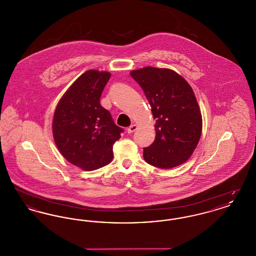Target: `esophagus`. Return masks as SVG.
<instances>
[{
  "instance_id": "obj_1",
  "label": "esophagus",
  "mask_w": 256,
  "mask_h": 256,
  "mask_svg": "<svg viewBox=\"0 0 256 256\" xmlns=\"http://www.w3.org/2000/svg\"><path fill=\"white\" fill-rule=\"evenodd\" d=\"M136 130H137V124H132L126 130H128V134H132Z\"/></svg>"
}]
</instances>
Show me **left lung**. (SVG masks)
I'll list each match as a JSON object with an SVG mask.
<instances>
[{
  "label": "left lung",
  "instance_id": "1",
  "mask_svg": "<svg viewBox=\"0 0 256 256\" xmlns=\"http://www.w3.org/2000/svg\"><path fill=\"white\" fill-rule=\"evenodd\" d=\"M130 76L143 89L156 119V139L144 148L146 163L170 169L191 158L198 144L202 118L194 91L180 74L168 68L144 67Z\"/></svg>",
  "mask_w": 256,
  "mask_h": 256
}]
</instances>
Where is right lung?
Here are the masks:
<instances>
[{
	"label": "right lung",
	"instance_id": "1",
	"mask_svg": "<svg viewBox=\"0 0 256 256\" xmlns=\"http://www.w3.org/2000/svg\"><path fill=\"white\" fill-rule=\"evenodd\" d=\"M111 74L88 70L61 97L52 119V135L61 154L84 170H97L113 158V144L121 138L108 110L100 104Z\"/></svg>",
	"mask_w": 256,
	"mask_h": 256
}]
</instances>
